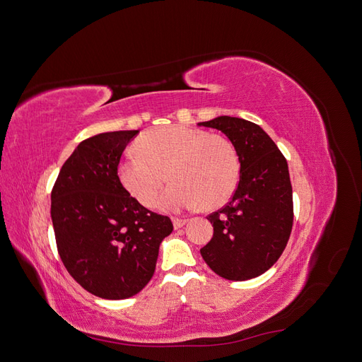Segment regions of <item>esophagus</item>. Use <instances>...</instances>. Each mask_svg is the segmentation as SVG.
I'll return each instance as SVG.
<instances>
[{
	"label": "esophagus",
	"mask_w": 362,
	"mask_h": 362,
	"mask_svg": "<svg viewBox=\"0 0 362 362\" xmlns=\"http://www.w3.org/2000/svg\"><path fill=\"white\" fill-rule=\"evenodd\" d=\"M172 222H173V228H175V229H180V228H182L185 223H187V218L172 217Z\"/></svg>",
	"instance_id": "esophagus-1"
}]
</instances>
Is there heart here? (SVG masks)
<instances>
[{
	"mask_svg": "<svg viewBox=\"0 0 362 362\" xmlns=\"http://www.w3.org/2000/svg\"><path fill=\"white\" fill-rule=\"evenodd\" d=\"M137 154L117 164L124 189L146 208L157 202L164 181L172 184L160 205L182 210L202 204L222 206L234 194L240 181V160L234 144L223 134L185 125L148 129L134 144Z\"/></svg>",
	"mask_w": 362,
	"mask_h": 362,
	"instance_id": "1",
	"label": "heart"
}]
</instances>
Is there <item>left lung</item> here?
<instances>
[{
    "label": "left lung",
    "mask_w": 362,
    "mask_h": 362,
    "mask_svg": "<svg viewBox=\"0 0 362 362\" xmlns=\"http://www.w3.org/2000/svg\"><path fill=\"white\" fill-rule=\"evenodd\" d=\"M199 125L225 133L240 160V181L231 201L206 217L214 234L201 255L225 279L257 278L279 259L291 234L287 160L264 129L249 120L221 116Z\"/></svg>",
    "instance_id": "8db88e82"
}]
</instances>
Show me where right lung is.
<instances>
[{
  "instance_id": "add662e5",
  "label": "right lung",
  "mask_w": 362,
  "mask_h": 362,
  "mask_svg": "<svg viewBox=\"0 0 362 362\" xmlns=\"http://www.w3.org/2000/svg\"><path fill=\"white\" fill-rule=\"evenodd\" d=\"M139 129L83 140L64 161L51 192V218L69 275L103 299H128L151 281L168 216L149 211L117 177V164Z\"/></svg>"
}]
</instances>
